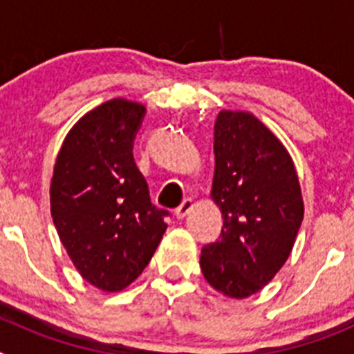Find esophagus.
Returning a JSON list of instances; mask_svg holds the SVG:
<instances>
[{
    "label": "esophagus",
    "mask_w": 354,
    "mask_h": 354,
    "mask_svg": "<svg viewBox=\"0 0 354 354\" xmlns=\"http://www.w3.org/2000/svg\"><path fill=\"white\" fill-rule=\"evenodd\" d=\"M195 207V202H193L192 198H186L183 202V204L177 207V211H175V216H177V220H184L189 212H192V209Z\"/></svg>",
    "instance_id": "obj_1"
}]
</instances>
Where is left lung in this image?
<instances>
[{"instance_id":"obj_1","label":"left lung","mask_w":354,"mask_h":354,"mask_svg":"<svg viewBox=\"0 0 354 354\" xmlns=\"http://www.w3.org/2000/svg\"><path fill=\"white\" fill-rule=\"evenodd\" d=\"M214 159L211 198L223 228L202 250L200 268L212 289L245 299L289 259L305 212L301 186L289 150L250 111L218 113Z\"/></svg>"}]
</instances>
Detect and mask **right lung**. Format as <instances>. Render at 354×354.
<instances>
[{"mask_svg":"<svg viewBox=\"0 0 354 354\" xmlns=\"http://www.w3.org/2000/svg\"><path fill=\"white\" fill-rule=\"evenodd\" d=\"M145 106L115 97L72 126L56 156L49 198L62 245L77 273L120 292L145 270L167 232L134 165L133 138Z\"/></svg>","mask_w":354,"mask_h":354,"instance_id":"1","label":"right lung"}]
</instances>
